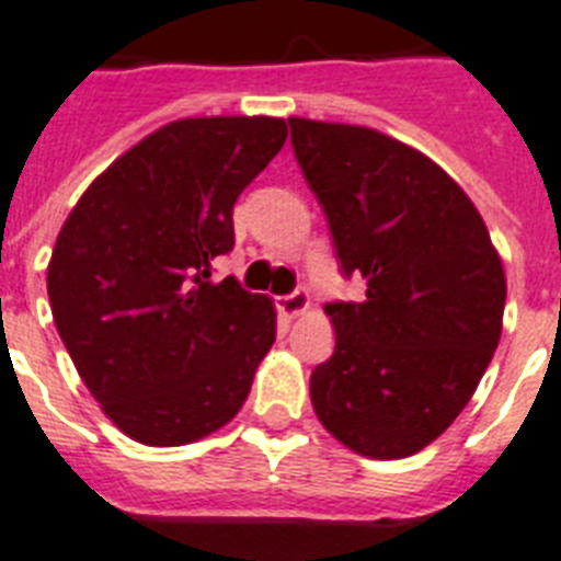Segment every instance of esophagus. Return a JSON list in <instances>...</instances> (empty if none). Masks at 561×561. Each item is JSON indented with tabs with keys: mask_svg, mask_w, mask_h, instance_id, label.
<instances>
[{
	"mask_svg": "<svg viewBox=\"0 0 561 561\" xmlns=\"http://www.w3.org/2000/svg\"><path fill=\"white\" fill-rule=\"evenodd\" d=\"M276 308H279V313H285V317H299L305 308H308V294L305 290H290V294L279 296L276 299Z\"/></svg>",
	"mask_w": 561,
	"mask_h": 561,
	"instance_id": "1",
	"label": "esophagus"
}]
</instances>
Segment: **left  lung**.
I'll return each mask as SVG.
<instances>
[{
	"label": "left lung",
	"mask_w": 561,
	"mask_h": 561,
	"mask_svg": "<svg viewBox=\"0 0 561 561\" xmlns=\"http://www.w3.org/2000/svg\"><path fill=\"white\" fill-rule=\"evenodd\" d=\"M294 157L359 302H328L319 422L370 459H402L462 413L502 336L505 273L473 202L439 164L356 125L288 119Z\"/></svg>",
	"instance_id": "obj_1"
}]
</instances>
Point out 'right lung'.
Returning <instances> with one entry per match:
<instances>
[{
  "label": "right lung",
  "instance_id": "obj_1",
  "mask_svg": "<svg viewBox=\"0 0 561 561\" xmlns=\"http://www.w3.org/2000/svg\"><path fill=\"white\" fill-rule=\"evenodd\" d=\"M288 139L282 119L171 122L82 193L48 265L56 331L82 382L130 439L157 448L219 431L276 339L267 296L214 262L233 205Z\"/></svg>",
  "mask_w": 561,
  "mask_h": 561
}]
</instances>
